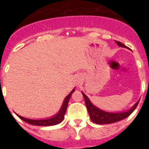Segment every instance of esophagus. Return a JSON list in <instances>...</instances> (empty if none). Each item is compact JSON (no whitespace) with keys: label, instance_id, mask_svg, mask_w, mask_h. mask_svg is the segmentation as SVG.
<instances>
[{"label":"esophagus","instance_id":"esophagus-1","mask_svg":"<svg viewBox=\"0 0 149 149\" xmlns=\"http://www.w3.org/2000/svg\"><path fill=\"white\" fill-rule=\"evenodd\" d=\"M75 82H76V84H80L81 82V78L80 77H76V80H75Z\"/></svg>","mask_w":149,"mask_h":149}]
</instances>
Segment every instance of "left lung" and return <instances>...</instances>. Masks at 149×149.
Segmentation results:
<instances>
[{"instance_id": "obj_1", "label": "left lung", "mask_w": 149, "mask_h": 149, "mask_svg": "<svg viewBox=\"0 0 149 149\" xmlns=\"http://www.w3.org/2000/svg\"><path fill=\"white\" fill-rule=\"evenodd\" d=\"M116 43L119 46L122 48H126L127 46L121 43L120 42L116 41ZM84 95V100H85V104H86V108H87L88 113L89 114L90 119L93 121L94 123L98 124V125H105V124H111L114 122H119V121L122 120V119H125L127 116L132 113L134 110L136 108L139 101L136 102L131 109L123 112H115V113H111V112H107L103 110H101L100 108L95 106L90 100L89 99L87 96L84 94L83 92H81Z\"/></svg>"}]
</instances>
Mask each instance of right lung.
Instances as JSON below:
<instances>
[{
  "label": "right lung",
  "mask_w": 149,
  "mask_h": 149,
  "mask_svg": "<svg viewBox=\"0 0 149 149\" xmlns=\"http://www.w3.org/2000/svg\"><path fill=\"white\" fill-rule=\"evenodd\" d=\"M75 91V89H73L72 91L68 95L66 96L63 102V104L61 106V108L60 109L57 113L53 116L48 118V119H27V118H24V117L22 116L18 115L16 113L21 119L27 123L33 125H36V126H52V125H56L57 124H60V122H63L64 119V116H65V112H66L67 107H68V101L70 99L72 94Z\"/></svg>",
  "instance_id": "right-lung-1"
}]
</instances>
